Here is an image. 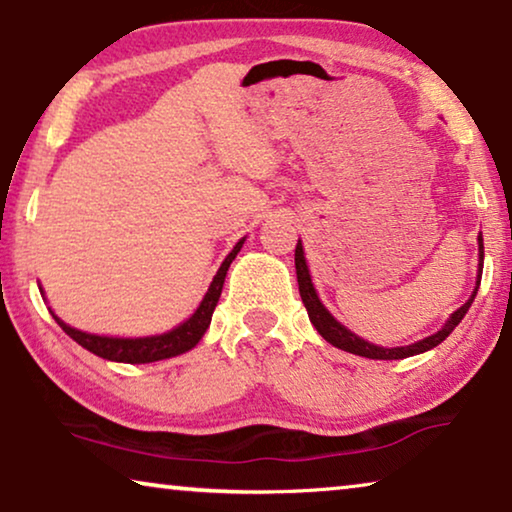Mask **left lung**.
<instances>
[{"label":"left lung","instance_id":"8db88e82","mask_svg":"<svg viewBox=\"0 0 512 512\" xmlns=\"http://www.w3.org/2000/svg\"><path fill=\"white\" fill-rule=\"evenodd\" d=\"M478 241H480V273H478V285H480L482 257H485V250H482V236ZM294 266H297L301 301H304L308 318H311L313 327L320 331V336L325 338V341H329L331 345H336V348H341L345 352H352V355H359V357H369V359H403V357H413V355H420V352H427L431 348H436V345L443 343L445 338H448L452 331H455L459 322H462L466 311H469L471 304H473L475 292H478V285H475V292L471 294V299L466 301L462 308H457V311L450 315V320L445 322V327L438 331V334L429 336V338H422V341H417L413 345H403V348H378V345L364 341V338L352 334L350 329H345L341 322H336L334 318H331V313L327 311L325 306H322L318 294H315L311 276H308V266H306V259H304V246H301V241L297 243V250H294Z\"/></svg>","mask_w":512,"mask_h":512}]
</instances>
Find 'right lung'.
I'll return each instance as SVG.
<instances>
[{
    "instance_id": "obj_1",
    "label": "right lung",
    "mask_w": 512,
    "mask_h": 512,
    "mask_svg": "<svg viewBox=\"0 0 512 512\" xmlns=\"http://www.w3.org/2000/svg\"><path fill=\"white\" fill-rule=\"evenodd\" d=\"M243 246V239L236 243L232 253L225 257V262L215 273L211 287H208L204 301H201L197 311L190 320H185L183 325H178L176 329L167 331V334L160 336H148V338H111V336H97V334H85V331H78L74 327L64 325V322L57 318L53 313V318L57 320L67 334L74 338L78 345H83L85 350L95 352L97 357L111 359V362H125V364H148V362H160V359H169L181 355V352L192 350L194 345L199 343V338L204 336V331L211 325L213 311L218 306L222 285H225V276L229 264L236 257Z\"/></svg>"
}]
</instances>
